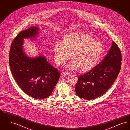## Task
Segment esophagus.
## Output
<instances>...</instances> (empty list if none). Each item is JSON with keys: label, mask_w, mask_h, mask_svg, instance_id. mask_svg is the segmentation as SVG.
Listing matches in <instances>:
<instances>
[{"label": "esophagus", "mask_w": 130, "mask_h": 130, "mask_svg": "<svg viewBox=\"0 0 130 130\" xmlns=\"http://www.w3.org/2000/svg\"><path fill=\"white\" fill-rule=\"evenodd\" d=\"M68 74H69V73L66 72V71H62V72H61V75H62V76H66V75H68Z\"/></svg>", "instance_id": "obj_1"}]
</instances>
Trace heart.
Returning a JSON list of instances; mask_svg holds the SVG:
<instances>
[{"label":"heart","mask_w":130,"mask_h":130,"mask_svg":"<svg viewBox=\"0 0 130 130\" xmlns=\"http://www.w3.org/2000/svg\"><path fill=\"white\" fill-rule=\"evenodd\" d=\"M101 42L95 40L90 35L74 33L65 36L62 40L56 41L54 48L56 62L62 65L70 58L73 59L68 67L71 70L78 69L85 72L93 69L99 62L102 52Z\"/></svg>","instance_id":"1"}]
</instances>
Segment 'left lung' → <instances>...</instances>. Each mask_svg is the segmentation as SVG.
<instances>
[{
	"instance_id": "1",
	"label": "left lung",
	"mask_w": 130,
	"mask_h": 130,
	"mask_svg": "<svg viewBox=\"0 0 130 130\" xmlns=\"http://www.w3.org/2000/svg\"><path fill=\"white\" fill-rule=\"evenodd\" d=\"M121 60L120 50L113 42L104 59L90 71L78 76L75 87L76 94L86 99H94L103 94L118 77Z\"/></svg>"
}]
</instances>
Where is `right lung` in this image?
<instances>
[{
  "label": "right lung",
  "mask_w": 130,
  "mask_h": 130,
  "mask_svg": "<svg viewBox=\"0 0 130 130\" xmlns=\"http://www.w3.org/2000/svg\"><path fill=\"white\" fill-rule=\"evenodd\" d=\"M37 32V27H31L18 34L11 44L9 64L12 75L20 88L34 99H43L51 94L60 73L44 56L31 58L24 54L23 38L35 37Z\"/></svg>",
  "instance_id": "1"
}]
</instances>
